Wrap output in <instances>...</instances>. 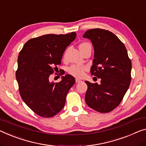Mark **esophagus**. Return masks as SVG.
<instances>
[{"label": "esophagus", "mask_w": 146, "mask_h": 146, "mask_svg": "<svg viewBox=\"0 0 146 146\" xmlns=\"http://www.w3.org/2000/svg\"><path fill=\"white\" fill-rule=\"evenodd\" d=\"M75 80H76V83H80V82H82V80H80V79H78V78H76Z\"/></svg>", "instance_id": "34e87169"}]
</instances>
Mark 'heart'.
Masks as SVG:
<instances>
[{
    "label": "heart",
    "mask_w": 146,
    "mask_h": 146,
    "mask_svg": "<svg viewBox=\"0 0 146 146\" xmlns=\"http://www.w3.org/2000/svg\"><path fill=\"white\" fill-rule=\"evenodd\" d=\"M87 46H91L87 42H84L80 45V48L86 47ZM87 70V67L86 66H78V65H72L68 69V73L72 76L76 78H82L84 76L85 72Z\"/></svg>",
    "instance_id": "1"
}]
</instances>
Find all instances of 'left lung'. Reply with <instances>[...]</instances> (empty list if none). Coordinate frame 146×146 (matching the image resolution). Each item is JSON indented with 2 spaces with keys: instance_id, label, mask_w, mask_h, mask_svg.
Masks as SVG:
<instances>
[{
  "instance_id": "obj_1",
  "label": "left lung",
  "mask_w": 146,
  "mask_h": 146,
  "mask_svg": "<svg viewBox=\"0 0 146 146\" xmlns=\"http://www.w3.org/2000/svg\"><path fill=\"white\" fill-rule=\"evenodd\" d=\"M83 36L93 43L95 59L91 73L100 79L99 85L85 82L87 85L85 100L95 111L108 113L119 105L129 89L131 60L124 44L110 31L89 29Z\"/></svg>"
}]
</instances>
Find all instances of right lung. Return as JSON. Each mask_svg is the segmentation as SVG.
<instances>
[{
    "mask_svg": "<svg viewBox=\"0 0 146 146\" xmlns=\"http://www.w3.org/2000/svg\"><path fill=\"white\" fill-rule=\"evenodd\" d=\"M76 33L50 34L29 40L20 51L15 72L19 94L36 114L51 117L63 108L68 91L75 83L71 75L62 76L60 82H50L66 47ZM64 73H60V76Z\"/></svg>",
    "mask_w": 146,
    "mask_h": 146,
    "instance_id": "obj_1",
    "label": "right lung"
}]
</instances>
